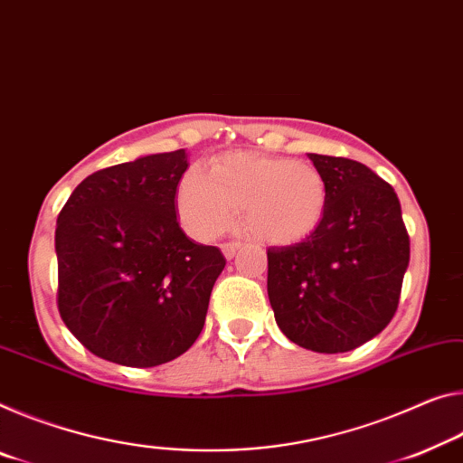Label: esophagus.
Masks as SVG:
<instances>
[{
	"label": "esophagus",
	"mask_w": 463,
	"mask_h": 463,
	"mask_svg": "<svg viewBox=\"0 0 463 463\" xmlns=\"http://www.w3.org/2000/svg\"><path fill=\"white\" fill-rule=\"evenodd\" d=\"M239 249H241V243H239V241H229V243H224V245H222V253H224V258H226V260L234 258V255H237Z\"/></svg>",
	"instance_id": "esophagus-1"
}]
</instances>
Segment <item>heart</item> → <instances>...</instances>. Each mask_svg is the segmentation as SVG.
Segmentation results:
<instances>
[{"mask_svg": "<svg viewBox=\"0 0 463 463\" xmlns=\"http://www.w3.org/2000/svg\"><path fill=\"white\" fill-rule=\"evenodd\" d=\"M326 208V179L311 163L255 152L224 154L208 175L189 171L177 187L181 224L200 241L231 231L245 212L253 237L290 245L317 229Z\"/></svg>", "mask_w": 463, "mask_h": 463, "instance_id": "b5f03b06", "label": "heart"}]
</instances>
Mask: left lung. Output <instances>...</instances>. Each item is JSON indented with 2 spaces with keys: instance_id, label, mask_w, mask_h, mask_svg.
<instances>
[{
  "instance_id": "left-lung-1",
  "label": "left lung",
  "mask_w": 463,
  "mask_h": 463,
  "mask_svg": "<svg viewBox=\"0 0 463 463\" xmlns=\"http://www.w3.org/2000/svg\"><path fill=\"white\" fill-rule=\"evenodd\" d=\"M309 158L326 179V214L300 243L268 249V297L290 342L335 354L369 342L393 319L410 237L390 183L356 160Z\"/></svg>"
}]
</instances>
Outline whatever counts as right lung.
<instances>
[{
	"mask_svg": "<svg viewBox=\"0 0 463 463\" xmlns=\"http://www.w3.org/2000/svg\"><path fill=\"white\" fill-rule=\"evenodd\" d=\"M185 150L92 173L57 216V309L105 361L165 364L194 346L226 260L187 239L175 195Z\"/></svg>",
	"mask_w": 463,
	"mask_h": 463,
	"instance_id": "add662e5",
	"label": "right lung"
}]
</instances>
